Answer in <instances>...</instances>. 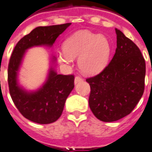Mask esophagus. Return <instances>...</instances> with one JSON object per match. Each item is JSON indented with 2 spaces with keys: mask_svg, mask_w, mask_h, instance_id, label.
<instances>
[{
  "mask_svg": "<svg viewBox=\"0 0 152 152\" xmlns=\"http://www.w3.org/2000/svg\"><path fill=\"white\" fill-rule=\"evenodd\" d=\"M83 78L80 76H77L75 77V83H77L80 82V81H82Z\"/></svg>",
  "mask_w": 152,
  "mask_h": 152,
  "instance_id": "34e87169",
  "label": "esophagus"
}]
</instances>
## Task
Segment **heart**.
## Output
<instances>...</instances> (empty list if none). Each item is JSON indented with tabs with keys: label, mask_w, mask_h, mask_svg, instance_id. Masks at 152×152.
I'll return each mask as SVG.
<instances>
[{
	"label": "heart",
	"mask_w": 152,
	"mask_h": 152,
	"mask_svg": "<svg viewBox=\"0 0 152 152\" xmlns=\"http://www.w3.org/2000/svg\"><path fill=\"white\" fill-rule=\"evenodd\" d=\"M64 52L58 53L59 61L68 65L72 58H78L81 72L87 75L97 73L104 67L111 52L108 39L87 30H80L65 40Z\"/></svg>",
	"instance_id": "obj_1"
}]
</instances>
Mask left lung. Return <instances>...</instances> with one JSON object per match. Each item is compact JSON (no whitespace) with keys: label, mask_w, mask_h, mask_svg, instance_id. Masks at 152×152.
<instances>
[{"label":"left lung","mask_w":152,"mask_h":152,"mask_svg":"<svg viewBox=\"0 0 152 152\" xmlns=\"http://www.w3.org/2000/svg\"><path fill=\"white\" fill-rule=\"evenodd\" d=\"M117 48L108 65L87 78L91 87L89 106L103 122L126 116L136 107L144 91L145 60L136 44L115 29Z\"/></svg>","instance_id":"8db88e82"}]
</instances>
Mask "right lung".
Wrapping results in <instances>:
<instances>
[{"instance_id":"right-lung-1","label":"right lung","mask_w":152,"mask_h":152,"mask_svg":"<svg viewBox=\"0 0 152 152\" xmlns=\"http://www.w3.org/2000/svg\"><path fill=\"white\" fill-rule=\"evenodd\" d=\"M70 25L71 23H65L37 27L24 36L12 51L8 68L10 95L19 112L32 122L49 124L59 119L66 98L74 87V76L57 74L51 69L43 87L33 93H27L17 83V72L23 55L26 50L31 47L52 46L57 37Z\"/></svg>"}]
</instances>
